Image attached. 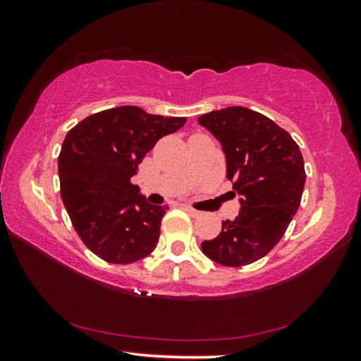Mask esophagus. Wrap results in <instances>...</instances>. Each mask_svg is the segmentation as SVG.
Instances as JSON below:
<instances>
[{"label":"esophagus","mask_w":361,"mask_h":361,"mask_svg":"<svg viewBox=\"0 0 361 361\" xmlns=\"http://www.w3.org/2000/svg\"><path fill=\"white\" fill-rule=\"evenodd\" d=\"M183 209H185L189 213V215H192V216H199L200 215L199 210H195V209H192V207H189V205H183Z\"/></svg>","instance_id":"obj_1"}]
</instances>
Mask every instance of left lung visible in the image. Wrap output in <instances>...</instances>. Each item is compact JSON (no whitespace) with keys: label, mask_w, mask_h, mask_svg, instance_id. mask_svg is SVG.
Returning a JSON list of instances; mask_svg holds the SVG:
<instances>
[{"label":"left lung","mask_w":361,"mask_h":361,"mask_svg":"<svg viewBox=\"0 0 361 361\" xmlns=\"http://www.w3.org/2000/svg\"><path fill=\"white\" fill-rule=\"evenodd\" d=\"M226 156V176L240 212L219 235L202 242L212 261L240 267L261 259L282 239L301 204L305 172L295 140L264 114L229 106L197 118Z\"/></svg>","instance_id":"left-lung-1"}]
</instances>
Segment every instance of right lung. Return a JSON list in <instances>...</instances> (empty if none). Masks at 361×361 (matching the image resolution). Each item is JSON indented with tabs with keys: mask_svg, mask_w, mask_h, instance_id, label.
Wrapping results in <instances>:
<instances>
[{
	"mask_svg": "<svg viewBox=\"0 0 361 361\" xmlns=\"http://www.w3.org/2000/svg\"><path fill=\"white\" fill-rule=\"evenodd\" d=\"M185 122L119 106L89 116L66 133L59 156L60 194L73 228L99 258L130 264L156 248L169 207L146 202L130 178L157 140Z\"/></svg>",
	"mask_w": 361,
	"mask_h": 361,
	"instance_id": "1",
	"label": "right lung"
}]
</instances>
